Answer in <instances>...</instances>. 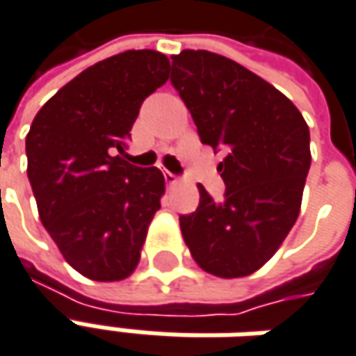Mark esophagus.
<instances>
[{
    "label": "esophagus",
    "instance_id": "obj_1",
    "mask_svg": "<svg viewBox=\"0 0 356 356\" xmlns=\"http://www.w3.org/2000/svg\"><path fill=\"white\" fill-rule=\"evenodd\" d=\"M163 177H165V183L167 185H177L179 183V177L177 175H173V173H171V171H163Z\"/></svg>",
    "mask_w": 356,
    "mask_h": 356
}]
</instances>
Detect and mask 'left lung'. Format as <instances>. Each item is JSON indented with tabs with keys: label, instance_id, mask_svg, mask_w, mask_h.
I'll return each mask as SVG.
<instances>
[{
	"label": "left lung",
	"instance_id": "1",
	"mask_svg": "<svg viewBox=\"0 0 356 356\" xmlns=\"http://www.w3.org/2000/svg\"><path fill=\"white\" fill-rule=\"evenodd\" d=\"M171 58V84L199 138L225 152L216 167L225 201L199 185V209L179 218L183 238L204 272L250 276L298 220L312 165L309 128L288 96L227 56L185 49Z\"/></svg>",
	"mask_w": 356,
	"mask_h": 356
}]
</instances>
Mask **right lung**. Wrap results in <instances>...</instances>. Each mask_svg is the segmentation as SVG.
<instances>
[{
    "mask_svg": "<svg viewBox=\"0 0 356 356\" xmlns=\"http://www.w3.org/2000/svg\"><path fill=\"white\" fill-rule=\"evenodd\" d=\"M169 58L126 51L65 84L37 112L25 140L27 177L41 222L79 274L96 282L128 277L140 262L165 177L116 152L141 102L167 82Z\"/></svg>",
    "mask_w": 356,
    "mask_h": 356,
    "instance_id": "obj_1",
    "label": "right lung"
}]
</instances>
